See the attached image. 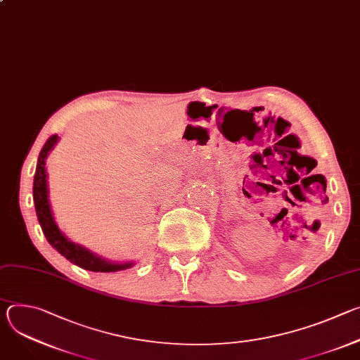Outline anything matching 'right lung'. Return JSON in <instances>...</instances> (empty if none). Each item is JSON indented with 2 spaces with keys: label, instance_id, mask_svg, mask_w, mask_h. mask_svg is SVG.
<instances>
[{
  "label": "right lung",
  "instance_id": "1",
  "mask_svg": "<svg viewBox=\"0 0 360 360\" xmlns=\"http://www.w3.org/2000/svg\"><path fill=\"white\" fill-rule=\"evenodd\" d=\"M57 142H58V135H53L46 139L45 145L42 146V149L39 152V157H38V164H37V169H35V175H34V188H32L37 218H38V222L42 228V232H44L46 240L51 243V246L56 248L63 256H65L70 262H72L77 266L86 269V271L117 272V271L131 268L134 265L132 262L114 264V262H108L105 259L99 258V256L89 252L84 246L71 242L60 231V228L54 219L53 211H51V205H49V199H48V182H46L48 175H46V168H45V160L48 157V153L51 152V149L54 148V145Z\"/></svg>",
  "mask_w": 360,
  "mask_h": 360
}]
</instances>
